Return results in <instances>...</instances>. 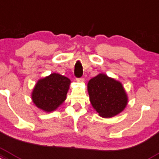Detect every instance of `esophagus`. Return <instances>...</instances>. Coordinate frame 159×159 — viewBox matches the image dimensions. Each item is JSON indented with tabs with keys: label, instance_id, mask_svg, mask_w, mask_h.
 Returning a JSON list of instances; mask_svg holds the SVG:
<instances>
[{
	"label": "esophagus",
	"instance_id": "esophagus-1",
	"mask_svg": "<svg viewBox=\"0 0 159 159\" xmlns=\"http://www.w3.org/2000/svg\"><path fill=\"white\" fill-rule=\"evenodd\" d=\"M76 81H77V82H78V83H83L84 81V78H77Z\"/></svg>",
	"mask_w": 159,
	"mask_h": 159
}]
</instances>
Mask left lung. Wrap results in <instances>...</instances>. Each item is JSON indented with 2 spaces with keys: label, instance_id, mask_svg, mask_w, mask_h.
<instances>
[{
  "label": "left lung",
  "instance_id": "1",
  "mask_svg": "<svg viewBox=\"0 0 159 159\" xmlns=\"http://www.w3.org/2000/svg\"><path fill=\"white\" fill-rule=\"evenodd\" d=\"M88 91L90 103L102 118L116 116L128 105V94L122 84L104 73L88 81Z\"/></svg>",
  "mask_w": 159,
  "mask_h": 159
}]
</instances>
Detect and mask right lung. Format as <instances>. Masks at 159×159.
<instances>
[{"label":"right lung","instance_id":"add662e5","mask_svg":"<svg viewBox=\"0 0 159 159\" xmlns=\"http://www.w3.org/2000/svg\"><path fill=\"white\" fill-rule=\"evenodd\" d=\"M70 84L67 77L51 73L37 81L31 92V100L45 112L55 111L66 100Z\"/></svg>","mask_w":159,"mask_h":159}]
</instances>
